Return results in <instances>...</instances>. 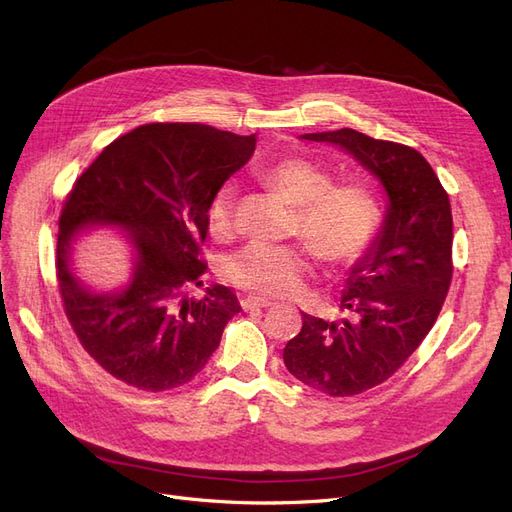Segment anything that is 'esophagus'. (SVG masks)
<instances>
[{"label":"esophagus","mask_w":512,"mask_h":512,"mask_svg":"<svg viewBox=\"0 0 512 512\" xmlns=\"http://www.w3.org/2000/svg\"><path fill=\"white\" fill-rule=\"evenodd\" d=\"M241 307H243L245 311H252V309L271 307V301H267V298H262V296H254V294H250V296H245V298H243V301H241Z\"/></svg>","instance_id":"1"}]
</instances>
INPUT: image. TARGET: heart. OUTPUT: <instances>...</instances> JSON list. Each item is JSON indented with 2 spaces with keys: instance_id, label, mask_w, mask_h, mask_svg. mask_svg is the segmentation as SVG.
<instances>
[{
  "instance_id": "obj_1",
  "label": "heart",
  "mask_w": 512,
  "mask_h": 512,
  "mask_svg": "<svg viewBox=\"0 0 512 512\" xmlns=\"http://www.w3.org/2000/svg\"><path fill=\"white\" fill-rule=\"evenodd\" d=\"M260 175L296 205L294 235L328 267H351L373 245L381 224V207L364 184H332L330 171L303 156L279 158ZM235 201V182L226 180L216 188L207 205L211 233H228ZM224 273L233 284L262 296H294L311 275V258L305 245L252 241L226 258Z\"/></svg>"
}]
</instances>
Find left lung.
<instances>
[{
    "label": "left lung",
    "mask_w": 512,
    "mask_h": 512,
    "mask_svg": "<svg viewBox=\"0 0 512 512\" xmlns=\"http://www.w3.org/2000/svg\"><path fill=\"white\" fill-rule=\"evenodd\" d=\"M375 175L387 195L385 218L368 252L351 267L339 322L303 313L284 349L290 373L328 396H356L390 379L426 339L453 275L449 195L417 150L354 129L305 133Z\"/></svg>",
    "instance_id": "8db88e82"
}]
</instances>
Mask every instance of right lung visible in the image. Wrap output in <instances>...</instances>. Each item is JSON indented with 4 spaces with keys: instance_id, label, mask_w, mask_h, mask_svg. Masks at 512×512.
Returning a JSON list of instances; mask_svg holds the SVG:
<instances>
[{
    "instance_id": "add662e5",
    "label": "right lung",
    "mask_w": 512,
    "mask_h": 512,
    "mask_svg": "<svg viewBox=\"0 0 512 512\" xmlns=\"http://www.w3.org/2000/svg\"><path fill=\"white\" fill-rule=\"evenodd\" d=\"M254 148L256 135L152 122L114 139L76 180L59 218V292L82 347L112 377L165 392L218 349L241 311L237 296L211 286L197 301L186 290L203 286L209 199ZM95 225L118 227L134 250L132 279L118 291L97 293L73 271V243Z\"/></svg>"
}]
</instances>
